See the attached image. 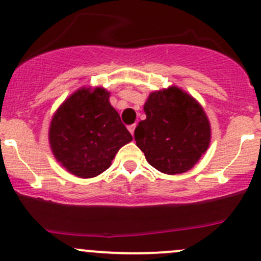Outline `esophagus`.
Returning <instances> with one entry per match:
<instances>
[{"label": "esophagus", "instance_id": "1", "mask_svg": "<svg viewBox=\"0 0 261 261\" xmlns=\"http://www.w3.org/2000/svg\"><path fill=\"white\" fill-rule=\"evenodd\" d=\"M135 127H136V123H134V125H130V126H128V131H130V133H131V135H133L134 136V131H135Z\"/></svg>", "mask_w": 261, "mask_h": 261}]
</instances>
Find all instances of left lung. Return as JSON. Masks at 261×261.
Instances as JSON below:
<instances>
[{"mask_svg": "<svg viewBox=\"0 0 261 261\" xmlns=\"http://www.w3.org/2000/svg\"><path fill=\"white\" fill-rule=\"evenodd\" d=\"M146 118L135 128L136 145L151 167L165 174H181L208 149L211 126L201 105L173 86L149 94Z\"/></svg>", "mask_w": 261, "mask_h": 261, "instance_id": "1", "label": "left lung"}]
</instances>
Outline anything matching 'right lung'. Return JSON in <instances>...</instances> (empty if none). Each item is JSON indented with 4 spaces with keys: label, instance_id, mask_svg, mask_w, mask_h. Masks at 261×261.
<instances>
[{
    "label": "right lung",
    "instance_id": "right-lung-1",
    "mask_svg": "<svg viewBox=\"0 0 261 261\" xmlns=\"http://www.w3.org/2000/svg\"><path fill=\"white\" fill-rule=\"evenodd\" d=\"M133 140L105 88H83L68 97L51 118L49 143L55 159L80 178L109 169L120 147Z\"/></svg>",
    "mask_w": 261,
    "mask_h": 261
}]
</instances>
